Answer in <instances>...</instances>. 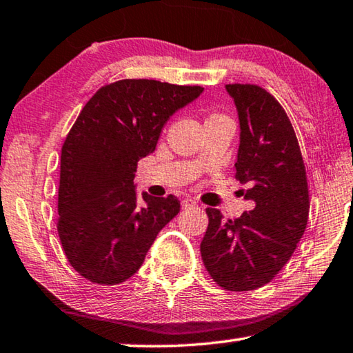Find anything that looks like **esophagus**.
<instances>
[{
    "instance_id": "obj_1",
    "label": "esophagus",
    "mask_w": 353,
    "mask_h": 353,
    "mask_svg": "<svg viewBox=\"0 0 353 353\" xmlns=\"http://www.w3.org/2000/svg\"><path fill=\"white\" fill-rule=\"evenodd\" d=\"M181 208H183V209H192V208H196V203L194 201V199L185 198V199H183V201H181Z\"/></svg>"
}]
</instances>
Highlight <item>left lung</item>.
<instances>
[{
	"label": "left lung",
	"mask_w": 353,
	"mask_h": 353,
	"mask_svg": "<svg viewBox=\"0 0 353 353\" xmlns=\"http://www.w3.org/2000/svg\"><path fill=\"white\" fill-rule=\"evenodd\" d=\"M239 128L236 179L254 209L224 219L208 208L201 258L219 288L245 292L274 280L294 255L309 219V188L300 144L283 105L255 84H228Z\"/></svg>",
	"instance_id": "8db88e82"
}]
</instances>
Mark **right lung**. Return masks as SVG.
Masks as SVG:
<instances>
[{"label":"right lung","instance_id":"obj_1","mask_svg":"<svg viewBox=\"0 0 353 353\" xmlns=\"http://www.w3.org/2000/svg\"><path fill=\"white\" fill-rule=\"evenodd\" d=\"M201 85L119 79L103 85L78 115L61 149L58 235L70 265L92 283L114 285L141 268L158 232L178 215L174 195L138 203V161Z\"/></svg>","mask_w":353,"mask_h":353}]
</instances>
